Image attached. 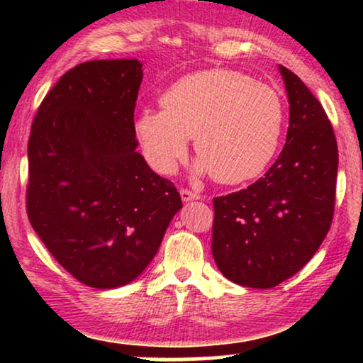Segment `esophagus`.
Segmentation results:
<instances>
[{
	"mask_svg": "<svg viewBox=\"0 0 363 363\" xmlns=\"http://www.w3.org/2000/svg\"><path fill=\"white\" fill-rule=\"evenodd\" d=\"M180 195H182V200H183V201L200 200V193H196V191H190V190H186V188H182V190H180Z\"/></svg>",
	"mask_w": 363,
	"mask_h": 363,
	"instance_id": "1",
	"label": "esophagus"
}]
</instances>
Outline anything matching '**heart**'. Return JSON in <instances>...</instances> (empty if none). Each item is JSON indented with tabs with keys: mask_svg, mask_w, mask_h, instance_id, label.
Returning <instances> with one entry per match:
<instances>
[{
	"mask_svg": "<svg viewBox=\"0 0 363 363\" xmlns=\"http://www.w3.org/2000/svg\"><path fill=\"white\" fill-rule=\"evenodd\" d=\"M284 106L271 86L231 69L178 79L160 108H143L133 132L153 170L168 175L186 157L191 135L196 170L236 185L264 172L279 147Z\"/></svg>",
	"mask_w": 363,
	"mask_h": 363,
	"instance_id": "1",
	"label": "heart"
}]
</instances>
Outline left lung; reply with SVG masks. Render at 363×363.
<instances>
[{"mask_svg": "<svg viewBox=\"0 0 363 363\" xmlns=\"http://www.w3.org/2000/svg\"><path fill=\"white\" fill-rule=\"evenodd\" d=\"M289 101L286 145L246 190L213 200L211 251L223 276L269 289L299 272L329 233L339 152L334 128L304 82L279 66Z\"/></svg>", "mask_w": 363, "mask_h": 363, "instance_id": "8db88e82", "label": "left lung"}]
</instances>
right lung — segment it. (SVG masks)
Returning <instances> with one entry per match:
<instances>
[{"mask_svg":"<svg viewBox=\"0 0 363 363\" xmlns=\"http://www.w3.org/2000/svg\"><path fill=\"white\" fill-rule=\"evenodd\" d=\"M137 59L89 61L59 79L28 142V218L64 269L97 289L125 286L157 255L180 193L135 148Z\"/></svg>","mask_w":363,"mask_h":363,"instance_id":"add662e5","label":"right lung"}]
</instances>
